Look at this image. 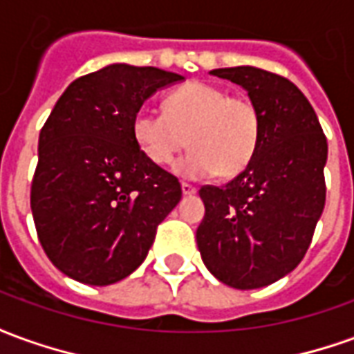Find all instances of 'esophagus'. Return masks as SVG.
Returning <instances> with one entry per match:
<instances>
[{
    "instance_id": "esophagus-1",
    "label": "esophagus",
    "mask_w": 354,
    "mask_h": 354,
    "mask_svg": "<svg viewBox=\"0 0 354 354\" xmlns=\"http://www.w3.org/2000/svg\"><path fill=\"white\" fill-rule=\"evenodd\" d=\"M195 192H197L195 185L187 184V182H182V193H184V195H193Z\"/></svg>"
}]
</instances>
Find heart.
<instances>
[{"instance_id": "heart-1", "label": "heart", "mask_w": 354, "mask_h": 354, "mask_svg": "<svg viewBox=\"0 0 354 354\" xmlns=\"http://www.w3.org/2000/svg\"><path fill=\"white\" fill-rule=\"evenodd\" d=\"M162 111L140 108L132 117V138L149 161L161 167L172 162L185 144L192 146L174 162L178 176H237L260 146L258 106L216 85L189 83L176 88L165 96Z\"/></svg>"}]
</instances>
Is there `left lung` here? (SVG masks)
I'll use <instances>...</instances> for the list:
<instances>
[{
    "label": "left lung",
    "mask_w": 354,
    "mask_h": 354,
    "mask_svg": "<svg viewBox=\"0 0 354 354\" xmlns=\"http://www.w3.org/2000/svg\"><path fill=\"white\" fill-rule=\"evenodd\" d=\"M212 75L245 88L261 115L256 155L230 184L203 185L197 246L205 266L231 288L282 279L304 260L326 201V136L304 93L254 66Z\"/></svg>",
    "instance_id": "8db88e82"
}]
</instances>
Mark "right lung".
<instances>
[{"label":"right lung","instance_id":"1","mask_svg":"<svg viewBox=\"0 0 354 354\" xmlns=\"http://www.w3.org/2000/svg\"><path fill=\"white\" fill-rule=\"evenodd\" d=\"M182 80L109 64L70 83L43 124L30 205L43 250L73 281L108 286L129 277L182 199L178 178L132 138L142 104Z\"/></svg>","mask_w":354,"mask_h":354}]
</instances>
